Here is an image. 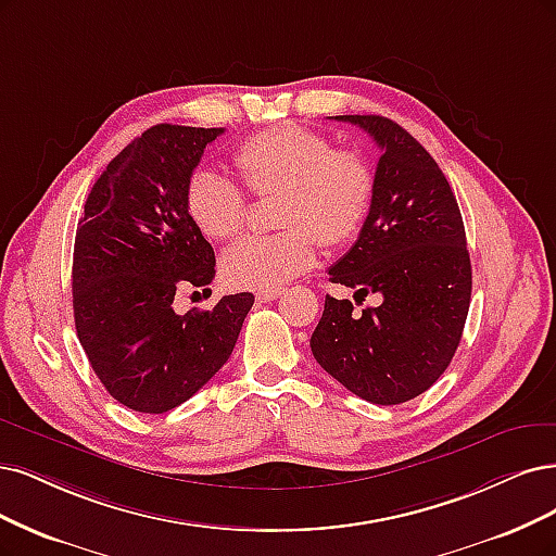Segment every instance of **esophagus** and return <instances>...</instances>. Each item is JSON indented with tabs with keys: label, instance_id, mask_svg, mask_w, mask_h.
Instances as JSON below:
<instances>
[{
	"label": "esophagus",
	"instance_id": "34e87169",
	"mask_svg": "<svg viewBox=\"0 0 556 556\" xmlns=\"http://www.w3.org/2000/svg\"><path fill=\"white\" fill-rule=\"evenodd\" d=\"M282 294V290H266V292H257L255 294V299L260 301V303H266V301H274V299H278Z\"/></svg>",
	"mask_w": 556,
	"mask_h": 556
}]
</instances>
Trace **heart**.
Segmentation results:
<instances>
[{"label":"heart","mask_w":556,"mask_h":556,"mask_svg":"<svg viewBox=\"0 0 556 556\" xmlns=\"http://www.w3.org/2000/svg\"><path fill=\"white\" fill-rule=\"evenodd\" d=\"M235 165L257 198L278 195L271 237L245 239L223 255V278L239 290H280L311 269L317 241L338 248L358 237L375 202V172L356 149L336 144L299 124L255 132L241 142ZM186 212L212 241L237 239L248 218L239 184L200 169L186 186Z\"/></svg>","instance_id":"1"}]
</instances>
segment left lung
<instances>
[{
  "label": "left lung",
  "mask_w": 556,
  "mask_h": 556,
  "mask_svg": "<svg viewBox=\"0 0 556 556\" xmlns=\"http://www.w3.org/2000/svg\"><path fill=\"white\" fill-rule=\"evenodd\" d=\"M336 119L370 132L381 156L370 216L329 280L381 301L352 315L350 299L327 294L311 350L354 395L400 405L428 391L460 344L471 299L465 225L444 172L405 128L379 114Z\"/></svg>",
  "instance_id": "1"
}]
</instances>
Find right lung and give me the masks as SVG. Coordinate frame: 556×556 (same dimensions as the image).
<instances>
[{"mask_svg":"<svg viewBox=\"0 0 556 556\" xmlns=\"http://www.w3.org/2000/svg\"><path fill=\"white\" fill-rule=\"evenodd\" d=\"M223 128L159 124L114 156L85 202L73 248V317L96 377L124 407L165 414L232 354L255 296L177 315L181 287L216 276V255L186 212V186ZM212 294V290H208Z\"/></svg>","mask_w":556,"mask_h":556,"instance_id":"obj_1","label":"right lung"}]
</instances>
